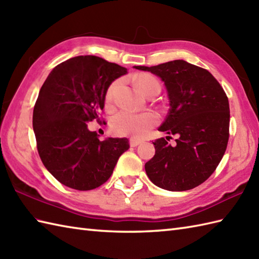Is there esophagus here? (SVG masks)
Wrapping results in <instances>:
<instances>
[{"instance_id":"34e87169","label":"esophagus","mask_w":259,"mask_h":259,"mask_svg":"<svg viewBox=\"0 0 259 259\" xmlns=\"http://www.w3.org/2000/svg\"><path fill=\"white\" fill-rule=\"evenodd\" d=\"M129 142H130V146H131V147H137V146H139V145L141 144L142 140L137 139V138H131Z\"/></svg>"}]
</instances>
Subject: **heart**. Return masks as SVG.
<instances>
[{"label": "heart", "instance_id": "obj_1", "mask_svg": "<svg viewBox=\"0 0 259 259\" xmlns=\"http://www.w3.org/2000/svg\"><path fill=\"white\" fill-rule=\"evenodd\" d=\"M120 84V81H114L108 88L106 93L107 102H111L115 91ZM136 84L139 89L149 95L152 91H160L161 84L159 80L149 73H141L136 78ZM158 122V115L152 111H145L140 113L122 110L113 115L111 119V129L118 136H130L134 138H141L148 134L153 125Z\"/></svg>", "mask_w": 259, "mask_h": 259}]
</instances>
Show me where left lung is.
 Masks as SVG:
<instances>
[{"label": "left lung", "mask_w": 259, "mask_h": 259, "mask_svg": "<svg viewBox=\"0 0 259 259\" xmlns=\"http://www.w3.org/2000/svg\"><path fill=\"white\" fill-rule=\"evenodd\" d=\"M160 76L170 109L159 131L176 135L153 142L156 153L145 164L156 186L170 191L195 188L216 170L229 139V102L223 87L208 70L184 60L155 67H134Z\"/></svg>", "instance_id": "1"}]
</instances>
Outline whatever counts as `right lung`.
I'll use <instances>...</instances> for the list:
<instances>
[{
  "instance_id": "1",
  "label": "right lung",
  "mask_w": 259,
  "mask_h": 259,
  "mask_svg": "<svg viewBox=\"0 0 259 259\" xmlns=\"http://www.w3.org/2000/svg\"><path fill=\"white\" fill-rule=\"evenodd\" d=\"M126 69L95 56L58 64L43 83L33 110L38 156L54 178L76 190H91L111 177L126 138L100 140L87 122L100 121L109 85Z\"/></svg>"
}]
</instances>
